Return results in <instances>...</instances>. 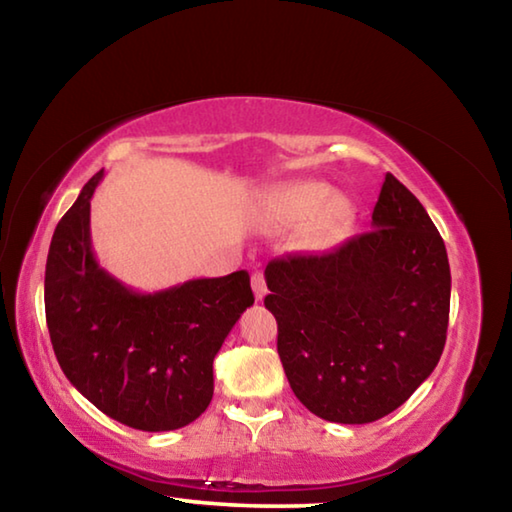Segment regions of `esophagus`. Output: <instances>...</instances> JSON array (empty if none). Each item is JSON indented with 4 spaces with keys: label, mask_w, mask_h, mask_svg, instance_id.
<instances>
[{
    "label": "esophagus",
    "mask_w": 512,
    "mask_h": 512,
    "mask_svg": "<svg viewBox=\"0 0 512 512\" xmlns=\"http://www.w3.org/2000/svg\"><path fill=\"white\" fill-rule=\"evenodd\" d=\"M250 287H253V293L257 300H264L266 296V282H264V275L262 273H255L253 280H250Z\"/></svg>",
    "instance_id": "esophagus-1"
}]
</instances>
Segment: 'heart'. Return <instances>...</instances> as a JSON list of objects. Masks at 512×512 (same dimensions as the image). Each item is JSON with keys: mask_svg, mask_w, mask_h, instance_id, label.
I'll use <instances>...</instances> for the list:
<instances>
[{"mask_svg": "<svg viewBox=\"0 0 512 512\" xmlns=\"http://www.w3.org/2000/svg\"><path fill=\"white\" fill-rule=\"evenodd\" d=\"M352 203L323 180H296L266 192L259 221L266 232L302 230L307 250H327L341 244L352 223Z\"/></svg>", "mask_w": 512, "mask_h": 512, "instance_id": "obj_1", "label": "heart"}]
</instances>
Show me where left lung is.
I'll list each match as a JSON object with an SVG mask.
<instances>
[{"label": "left lung", "instance_id": "left-lung-1", "mask_svg": "<svg viewBox=\"0 0 512 512\" xmlns=\"http://www.w3.org/2000/svg\"><path fill=\"white\" fill-rule=\"evenodd\" d=\"M264 277L277 354L293 393L318 418L375 422L438 366L452 296L445 241L393 173L370 232L332 253L273 259Z\"/></svg>", "mask_w": 512, "mask_h": 512}]
</instances>
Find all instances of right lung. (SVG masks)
<instances>
[{
  "instance_id": "obj_1",
  "label": "right lung",
  "mask_w": 512,
  "mask_h": 512,
  "mask_svg": "<svg viewBox=\"0 0 512 512\" xmlns=\"http://www.w3.org/2000/svg\"><path fill=\"white\" fill-rule=\"evenodd\" d=\"M103 169L58 221L45 271L47 327L65 377L108 418L173 431L212 402V361L253 305L248 271L142 293L92 250L90 201Z\"/></svg>"
}]
</instances>
